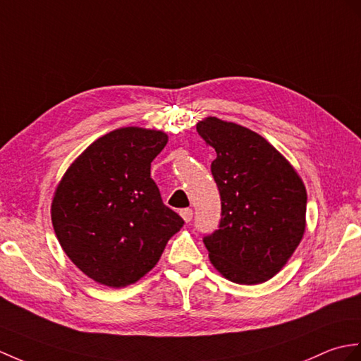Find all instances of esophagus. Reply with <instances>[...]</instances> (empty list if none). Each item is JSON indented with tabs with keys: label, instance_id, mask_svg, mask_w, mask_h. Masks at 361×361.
<instances>
[{
	"label": "esophagus",
	"instance_id": "esophagus-1",
	"mask_svg": "<svg viewBox=\"0 0 361 361\" xmlns=\"http://www.w3.org/2000/svg\"><path fill=\"white\" fill-rule=\"evenodd\" d=\"M180 215L183 216V220H184V221L189 223V221L192 220V215H194V211H192V209H189V207H186V209H181V211H180Z\"/></svg>",
	"mask_w": 361,
	"mask_h": 361
}]
</instances>
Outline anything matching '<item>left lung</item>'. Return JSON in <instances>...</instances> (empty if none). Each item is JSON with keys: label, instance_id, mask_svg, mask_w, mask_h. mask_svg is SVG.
<instances>
[{"label": "left lung", "instance_id": "left-lung-1", "mask_svg": "<svg viewBox=\"0 0 361 361\" xmlns=\"http://www.w3.org/2000/svg\"><path fill=\"white\" fill-rule=\"evenodd\" d=\"M197 132L216 152L219 229L203 237L211 263L238 284L267 281L286 264L306 228V189L294 167L262 135L215 116Z\"/></svg>", "mask_w": 361, "mask_h": 361}]
</instances>
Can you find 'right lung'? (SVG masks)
<instances>
[{
	"label": "right lung",
	"instance_id": "obj_1",
	"mask_svg": "<svg viewBox=\"0 0 361 361\" xmlns=\"http://www.w3.org/2000/svg\"><path fill=\"white\" fill-rule=\"evenodd\" d=\"M167 135L121 128L106 133L64 173L52 201L56 238L73 264L111 288L138 281L158 263L183 219L150 178Z\"/></svg>",
	"mask_w": 361,
	"mask_h": 361
}]
</instances>
